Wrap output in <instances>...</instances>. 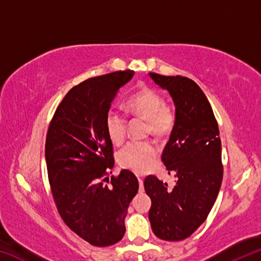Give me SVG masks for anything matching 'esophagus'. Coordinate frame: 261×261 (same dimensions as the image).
<instances>
[{"mask_svg": "<svg viewBox=\"0 0 261 261\" xmlns=\"http://www.w3.org/2000/svg\"><path fill=\"white\" fill-rule=\"evenodd\" d=\"M138 182H139V192H144V180H143V178L138 177Z\"/></svg>", "mask_w": 261, "mask_h": 261, "instance_id": "esophagus-1", "label": "esophagus"}]
</instances>
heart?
<instances>
[{"mask_svg":"<svg viewBox=\"0 0 261 261\" xmlns=\"http://www.w3.org/2000/svg\"><path fill=\"white\" fill-rule=\"evenodd\" d=\"M125 109L131 116L147 122V132L155 138L168 136L175 125V113L166 105L163 96L152 88H141L132 94L125 102ZM126 118L124 115L109 110L106 115L105 127L112 143L120 145L126 135ZM156 156V149L151 143H130L118 154L121 166L135 173L144 174L151 169Z\"/></svg>","mask_w":261,"mask_h":261,"instance_id":"obj_1","label":"heart"}]
</instances>
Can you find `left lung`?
<instances>
[{
    "instance_id": "obj_1",
    "label": "left lung",
    "mask_w": 261,
    "mask_h": 261,
    "mask_svg": "<svg viewBox=\"0 0 261 261\" xmlns=\"http://www.w3.org/2000/svg\"><path fill=\"white\" fill-rule=\"evenodd\" d=\"M169 92L175 105V125L161 160L177 178L173 189L155 176L145 178L152 200L148 219L155 236L182 241L200 227L213 207L222 183L221 139L213 110L204 92L191 79L149 72Z\"/></svg>"
}]
</instances>
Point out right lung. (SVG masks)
Returning <instances> with one entry per match:
<instances>
[{"instance_id":"1","label":"right lung","mask_w":261,"mask_h":261,"mask_svg":"<svg viewBox=\"0 0 261 261\" xmlns=\"http://www.w3.org/2000/svg\"><path fill=\"white\" fill-rule=\"evenodd\" d=\"M134 74L116 71L72 87L47 132L48 179L57 210L73 232L94 246L122 240L127 207L138 192V179L130 170L109 182L113 144L105 127L113 100Z\"/></svg>"}]
</instances>
